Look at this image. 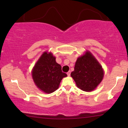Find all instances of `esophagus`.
I'll use <instances>...</instances> for the list:
<instances>
[{
	"label": "esophagus",
	"mask_w": 128,
	"mask_h": 128,
	"mask_svg": "<svg viewBox=\"0 0 128 128\" xmlns=\"http://www.w3.org/2000/svg\"><path fill=\"white\" fill-rule=\"evenodd\" d=\"M70 73H71V72H70V71H69V72H68L67 73L68 76H70Z\"/></svg>",
	"instance_id": "obj_1"
}]
</instances>
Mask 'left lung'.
I'll return each instance as SVG.
<instances>
[{"mask_svg":"<svg viewBox=\"0 0 128 128\" xmlns=\"http://www.w3.org/2000/svg\"><path fill=\"white\" fill-rule=\"evenodd\" d=\"M71 76L77 86L85 92H91L102 81L104 72L101 66L89 52L78 58Z\"/></svg>","mask_w":128,"mask_h":128,"instance_id":"1","label":"left lung"}]
</instances>
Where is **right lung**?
Instances as JSON below:
<instances>
[{"label":"right lung","instance_id":"right-lung-1","mask_svg":"<svg viewBox=\"0 0 128 128\" xmlns=\"http://www.w3.org/2000/svg\"><path fill=\"white\" fill-rule=\"evenodd\" d=\"M36 86L46 93H51L58 88L61 80L67 76L62 67L57 64L51 53L44 52L35 65L32 72Z\"/></svg>","mask_w":128,"mask_h":128}]
</instances>
